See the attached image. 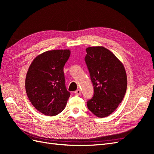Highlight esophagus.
Returning <instances> with one entry per match:
<instances>
[{"mask_svg":"<svg viewBox=\"0 0 154 154\" xmlns=\"http://www.w3.org/2000/svg\"><path fill=\"white\" fill-rule=\"evenodd\" d=\"M74 93H75L76 95L79 96V95L81 94V91H80V89H77L75 92H74Z\"/></svg>","mask_w":154,"mask_h":154,"instance_id":"1","label":"esophagus"}]
</instances>
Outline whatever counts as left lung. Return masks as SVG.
I'll list each match as a JSON object with an SVG mask.
<instances>
[{
  "mask_svg": "<svg viewBox=\"0 0 154 154\" xmlns=\"http://www.w3.org/2000/svg\"><path fill=\"white\" fill-rule=\"evenodd\" d=\"M86 52L85 61L94 88L87 105L97 117L105 118L122 103L127 91V74L123 63L104 47H89Z\"/></svg>",
  "mask_w": 154,
  "mask_h": 154,
  "instance_id": "1",
  "label": "left lung"
}]
</instances>
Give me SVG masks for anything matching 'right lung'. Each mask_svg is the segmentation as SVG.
I'll return each mask as SVG.
<instances>
[{"mask_svg":"<svg viewBox=\"0 0 154 154\" xmlns=\"http://www.w3.org/2000/svg\"><path fill=\"white\" fill-rule=\"evenodd\" d=\"M71 51H48L36 57L27 71L26 91L32 105L48 116L60 114L65 109L70 92L65 84L63 67Z\"/></svg>","mask_w":154,"mask_h":154,"instance_id":"1","label":"right lung"}]
</instances>
